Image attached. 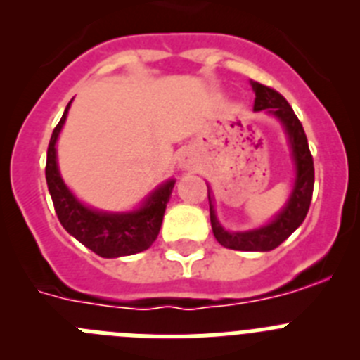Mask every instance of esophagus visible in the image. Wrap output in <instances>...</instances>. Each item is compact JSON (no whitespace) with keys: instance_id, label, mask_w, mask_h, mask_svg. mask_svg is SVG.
Instances as JSON below:
<instances>
[{"instance_id":"obj_1","label":"esophagus","mask_w":360,"mask_h":360,"mask_svg":"<svg viewBox=\"0 0 360 360\" xmlns=\"http://www.w3.org/2000/svg\"><path fill=\"white\" fill-rule=\"evenodd\" d=\"M178 164H180V167H184V169H191V167H195V158L191 157L189 153H184V155H180V158H178Z\"/></svg>"}]
</instances>
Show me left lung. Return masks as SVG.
<instances>
[{
  "mask_svg": "<svg viewBox=\"0 0 360 360\" xmlns=\"http://www.w3.org/2000/svg\"><path fill=\"white\" fill-rule=\"evenodd\" d=\"M256 101H254V110L262 111L269 110L274 113L287 128L290 136L292 151H294L295 167H297V178H295V187L292 191V196L288 200L287 207L283 209L276 219H272L269 225L256 231L249 232H227L218 224L214 211H212V200L209 195V211H211V225L214 238L219 245H224L232 250H249V252H266L283 243L290 236L292 232L303 224L307 218V212L310 209L311 193H314V158H311L310 148H308L307 135H304L303 124L297 119L287 98L279 91H276L270 86L262 82H252Z\"/></svg>",
  "mask_w": 360,
  "mask_h": 360,
  "instance_id": "obj_1",
  "label": "left lung"
}]
</instances>
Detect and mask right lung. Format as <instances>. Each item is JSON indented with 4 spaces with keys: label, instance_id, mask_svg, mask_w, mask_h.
I'll use <instances>...</instances> for the list:
<instances>
[{
    "label": "right lung",
    "instance_id": "right-lung-1",
    "mask_svg": "<svg viewBox=\"0 0 360 360\" xmlns=\"http://www.w3.org/2000/svg\"><path fill=\"white\" fill-rule=\"evenodd\" d=\"M68 108L70 103L59 124L53 128L49 153H46V167H44L57 218L75 240L81 241L84 247L94 250L101 257L131 256L149 249L160 232L165 205L169 202L174 180L158 187L139 211L128 214H108L84 207L70 193L57 169L56 142L66 120Z\"/></svg>",
    "mask_w": 360,
    "mask_h": 360
}]
</instances>
